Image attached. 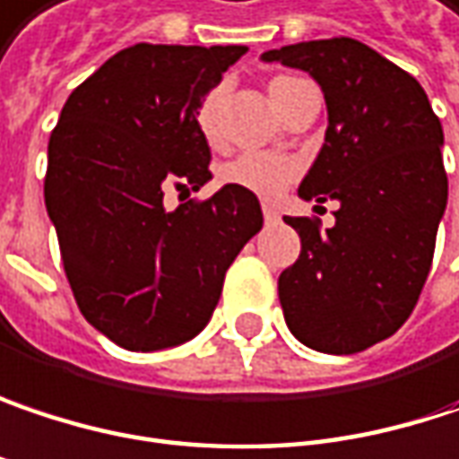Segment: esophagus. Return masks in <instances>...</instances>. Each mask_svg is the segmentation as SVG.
<instances>
[{
  "mask_svg": "<svg viewBox=\"0 0 459 459\" xmlns=\"http://www.w3.org/2000/svg\"><path fill=\"white\" fill-rule=\"evenodd\" d=\"M263 215H265V223H278L281 221V215H278V210L273 207V204H263Z\"/></svg>",
  "mask_w": 459,
  "mask_h": 459,
  "instance_id": "obj_1",
  "label": "esophagus"
}]
</instances>
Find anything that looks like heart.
<instances>
[{"label":"heart","mask_w":459,"mask_h":459,"mask_svg":"<svg viewBox=\"0 0 459 459\" xmlns=\"http://www.w3.org/2000/svg\"><path fill=\"white\" fill-rule=\"evenodd\" d=\"M299 83L302 81L299 78H291V75H275L271 83H268L271 102L275 105L278 112H283V107L289 102V94ZM221 107H223V89L215 86V89H210L199 100V105L194 109V126H196L199 136L210 146H218L221 139H223ZM297 176H299V162L294 157H286V154H265V152L238 154L236 160L226 162L221 168V173H218L221 184L252 191L257 196H275V194H281Z\"/></svg>","instance_id":"obj_1"}]
</instances>
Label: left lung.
Wrapping results in <instances>:
<instances>
[{
	"label": "left lung",
	"instance_id": "8db88e82",
	"mask_svg": "<svg viewBox=\"0 0 459 459\" xmlns=\"http://www.w3.org/2000/svg\"><path fill=\"white\" fill-rule=\"evenodd\" d=\"M263 60L320 83L325 144L299 196L339 202L333 229L283 218L302 238L278 278L286 325L317 352H362L399 331L431 271L446 207L441 123L423 86L357 39L302 41Z\"/></svg>",
	"mask_w": 459,
	"mask_h": 459
}]
</instances>
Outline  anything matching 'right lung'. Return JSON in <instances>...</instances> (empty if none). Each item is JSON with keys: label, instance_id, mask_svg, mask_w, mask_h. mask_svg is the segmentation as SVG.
<instances>
[{"label": "right lung", "instance_id": "1", "mask_svg": "<svg viewBox=\"0 0 459 459\" xmlns=\"http://www.w3.org/2000/svg\"><path fill=\"white\" fill-rule=\"evenodd\" d=\"M244 52L134 44L67 97L49 136L44 202L65 275L83 317L123 350L194 339L263 229L257 196L238 186L176 210L162 202L212 178L194 109Z\"/></svg>", "mask_w": 459, "mask_h": 459}]
</instances>
